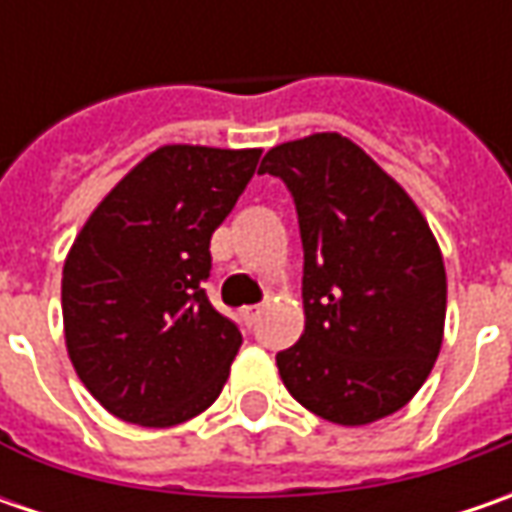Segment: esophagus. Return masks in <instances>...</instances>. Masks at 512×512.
<instances>
[{
    "label": "esophagus",
    "mask_w": 512,
    "mask_h": 512,
    "mask_svg": "<svg viewBox=\"0 0 512 512\" xmlns=\"http://www.w3.org/2000/svg\"><path fill=\"white\" fill-rule=\"evenodd\" d=\"M259 313H262V307L259 305H247L239 310V319H242V325L253 327L256 325V319H259Z\"/></svg>",
    "instance_id": "1"
}]
</instances>
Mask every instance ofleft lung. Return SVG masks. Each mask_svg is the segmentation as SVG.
<instances>
[{"label": "left lung", "instance_id": "8db88e82", "mask_svg": "<svg viewBox=\"0 0 512 512\" xmlns=\"http://www.w3.org/2000/svg\"><path fill=\"white\" fill-rule=\"evenodd\" d=\"M259 173L290 190L305 250V333L276 353L290 396L347 427L402 410L444 336L447 276L430 225L339 133L276 145Z\"/></svg>", "mask_w": 512, "mask_h": 512}]
</instances>
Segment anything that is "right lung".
<instances>
[{"label": "right lung", "mask_w": 512, "mask_h": 512, "mask_svg": "<svg viewBox=\"0 0 512 512\" xmlns=\"http://www.w3.org/2000/svg\"><path fill=\"white\" fill-rule=\"evenodd\" d=\"M262 150L165 145L90 213L62 270L68 356L116 419L170 427L219 399L242 333L210 305V236Z\"/></svg>", "instance_id": "1"}]
</instances>
